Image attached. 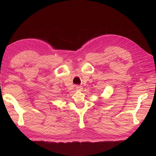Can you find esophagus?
<instances>
[{
    "instance_id": "1",
    "label": "esophagus",
    "mask_w": 156,
    "mask_h": 156,
    "mask_svg": "<svg viewBox=\"0 0 156 156\" xmlns=\"http://www.w3.org/2000/svg\"><path fill=\"white\" fill-rule=\"evenodd\" d=\"M76 89H77V90L81 91L83 90V87L81 86V85H77L76 86Z\"/></svg>"
}]
</instances>
